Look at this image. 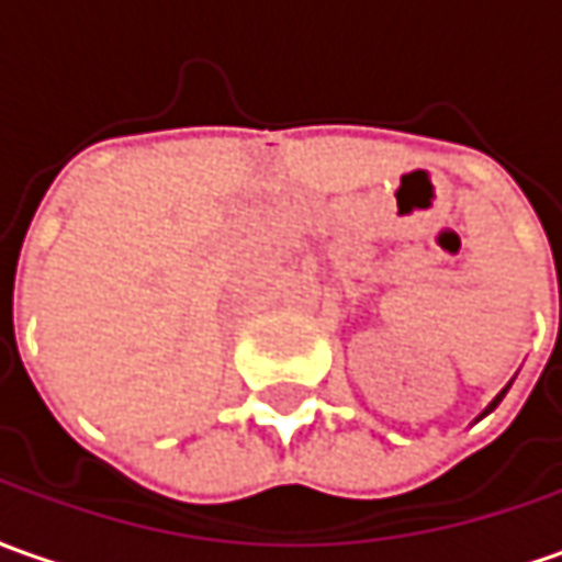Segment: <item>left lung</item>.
Here are the masks:
<instances>
[{"mask_svg":"<svg viewBox=\"0 0 562 562\" xmlns=\"http://www.w3.org/2000/svg\"><path fill=\"white\" fill-rule=\"evenodd\" d=\"M505 393H507V387H505V391H502V393H498V396H495V400H492V403H490V409L483 412V415H490V412L495 409V406H498V403H502V396H505Z\"/></svg>","mask_w":562,"mask_h":562,"instance_id":"1","label":"left lung"}]
</instances>
